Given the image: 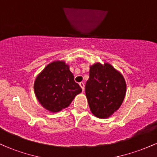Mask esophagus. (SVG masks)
Returning a JSON list of instances; mask_svg holds the SVG:
<instances>
[{
    "instance_id": "1",
    "label": "esophagus",
    "mask_w": 157,
    "mask_h": 157,
    "mask_svg": "<svg viewBox=\"0 0 157 157\" xmlns=\"http://www.w3.org/2000/svg\"><path fill=\"white\" fill-rule=\"evenodd\" d=\"M80 86L81 88H82V91H84V89H85V85H84V82H80Z\"/></svg>"
}]
</instances>
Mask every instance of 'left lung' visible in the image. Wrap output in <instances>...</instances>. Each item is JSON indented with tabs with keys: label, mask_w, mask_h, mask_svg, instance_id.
<instances>
[{
	"label": "left lung",
	"mask_w": 157,
	"mask_h": 157,
	"mask_svg": "<svg viewBox=\"0 0 157 157\" xmlns=\"http://www.w3.org/2000/svg\"><path fill=\"white\" fill-rule=\"evenodd\" d=\"M126 94L125 78L111 64L95 63L90 66L86 95L91 113L109 118L121 106Z\"/></svg>",
	"instance_id": "1"
}]
</instances>
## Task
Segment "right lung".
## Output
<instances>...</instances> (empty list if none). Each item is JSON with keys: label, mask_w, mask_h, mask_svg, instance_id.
<instances>
[{"label": "right lung", "mask_w": 157, "mask_h": 157, "mask_svg": "<svg viewBox=\"0 0 157 157\" xmlns=\"http://www.w3.org/2000/svg\"><path fill=\"white\" fill-rule=\"evenodd\" d=\"M34 91L40 104L50 112L56 113L69 106L82 89L75 82L69 66L63 60H56L37 75Z\"/></svg>", "instance_id": "add662e5"}]
</instances>
